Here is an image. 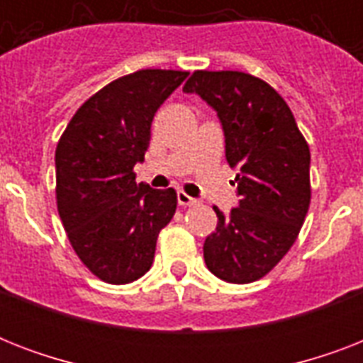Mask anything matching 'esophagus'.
<instances>
[{
	"label": "esophagus",
	"mask_w": 363,
	"mask_h": 363,
	"mask_svg": "<svg viewBox=\"0 0 363 363\" xmlns=\"http://www.w3.org/2000/svg\"><path fill=\"white\" fill-rule=\"evenodd\" d=\"M177 201H179V205H182V207H190V205L198 203V199L190 198L186 192H177Z\"/></svg>",
	"instance_id": "1"
}]
</instances>
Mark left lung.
I'll return each mask as SVG.
<instances>
[{"instance_id":"1","label":"left lung","mask_w":363,"mask_h":363,"mask_svg":"<svg viewBox=\"0 0 363 363\" xmlns=\"http://www.w3.org/2000/svg\"><path fill=\"white\" fill-rule=\"evenodd\" d=\"M216 111L226 160L238 175V205L218 207L203 242L213 275L247 284L267 275L290 250L311 201V152L286 101L241 71H196L182 88Z\"/></svg>"}]
</instances>
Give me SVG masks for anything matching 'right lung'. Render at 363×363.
Instances as JSON below:
<instances>
[{
	"instance_id": "1",
	"label": "right lung",
	"mask_w": 363,
	"mask_h": 363,
	"mask_svg": "<svg viewBox=\"0 0 363 363\" xmlns=\"http://www.w3.org/2000/svg\"><path fill=\"white\" fill-rule=\"evenodd\" d=\"M186 71L141 69L94 94L56 147V201L71 247L94 275L128 284L150 269L177 209L173 188L135 182L156 111Z\"/></svg>"
}]
</instances>
